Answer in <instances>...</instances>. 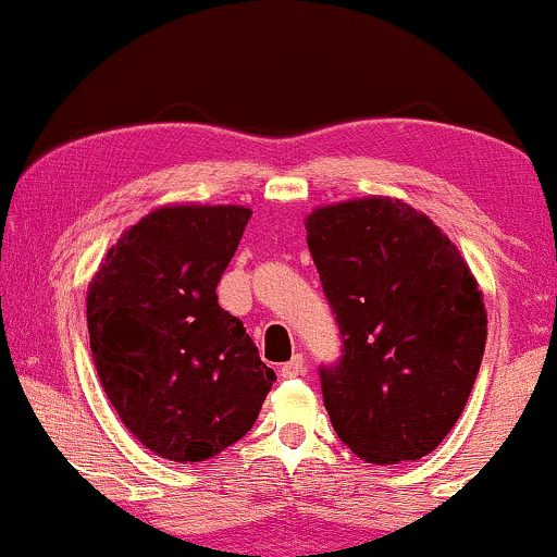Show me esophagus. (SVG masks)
Wrapping results in <instances>:
<instances>
[{"mask_svg":"<svg viewBox=\"0 0 557 557\" xmlns=\"http://www.w3.org/2000/svg\"><path fill=\"white\" fill-rule=\"evenodd\" d=\"M301 373H305V358L301 356H294L288 363L281 366V375H284V379H299Z\"/></svg>","mask_w":557,"mask_h":557,"instance_id":"34e87169","label":"esophagus"}]
</instances>
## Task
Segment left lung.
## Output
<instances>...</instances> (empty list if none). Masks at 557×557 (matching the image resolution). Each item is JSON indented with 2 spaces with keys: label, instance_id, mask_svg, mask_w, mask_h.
Here are the masks:
<instances>
[{
  "label": "left lung",
  "instance_id": "1",
  "mask_svg": "<svg viewBox=\"0 0 557 557\" xmlns=\"http://www.w3.org/2000/svg\"><path fill=\"white\" fill-rule=\"evenodd\" d=\"M307 245L343 335L322 368L337 437L375 466L443 443L479 375L486 309L479 281L428 214L363 197L307 214Z\"/></svg>",
  "mask_w": 557,
  "mask_h": 557
}]
</instances>
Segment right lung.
I'll return each mask as SVG.
<instances>
[{
  "instance_id": "1",
  "label": "right lung",
  "mask_w": 557,
  "mask_h": 557,
  "mask_svg": "<svg viewBox=\"0 0 557 557\" xmlns=\"http://www.w3.org/2000/svg\"><path fill=\"white\" fill-rule=\"evenodd\" d=\"M237 205H169L127 227L86 288L107 399L158 458L199 463L258 420L276 373L216 284L250 220Z\"/></svg>"
}]
</instances>
